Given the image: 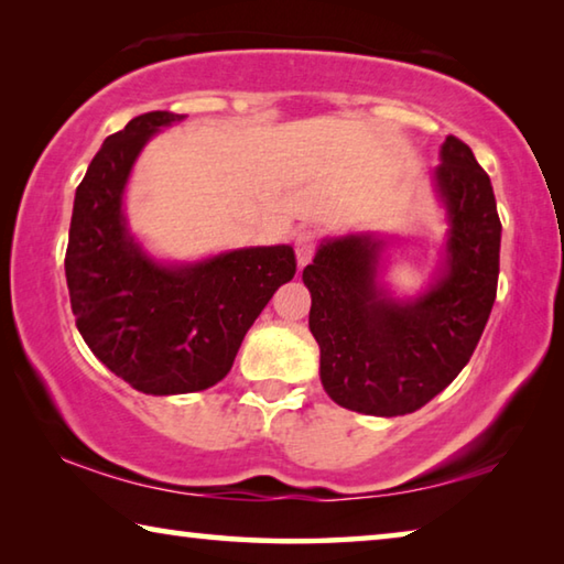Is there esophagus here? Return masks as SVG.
<instances>
[{"label":"esophagus","mask_w":564,"mask_h":564,"mask_svg":"<svg viewBox=\"0 0 564 564\" xmlns=\"http://www.w3.org/2000/svg\"><path fill=\"white\" fill-rule=\"evenodd\" d=\"M318 238H321V234L316 231V228H303V231L295 236V256H299V269H303V265L313 259V253H316V246H318Z\"/></svg>","instance_id":"esophagus-1"}]
</instances>
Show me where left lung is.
<instances>
[{"label":"left lung","mask_w":564,"mask_h":564,"mask_svg":"<svg viewBox=\"0 0 564 564\" xmlns=\"http://www.w3.org/2000/svg\"><path fill=\"white\" fill-rule=\"evenodd\" d=\"M437 188L451 214L447 273L423 299L395 303L376 289L380 243L348 236L303 269L321 383L340 408L405 415L445 390L470 360L490 318L502 224L490 176L457 137L443 141Z\"/></svg>","instance_id":"obj_1"}]
</instances>
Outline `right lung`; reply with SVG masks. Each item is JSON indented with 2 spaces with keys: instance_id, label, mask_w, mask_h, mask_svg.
<instances>
[{
  "instance_id": "obj_1",
  "label": "right lung",
  "mask_w": 564,
  "mask_h": 564,
  "mask_svg": "<svg viewBox=\"0 0 564 564\" xmlns=\"http://www.w3.org/2000/svg\"><path fill=\"white\" fill-rule=\"evenodd\" d=\"M184 119L149 111L104 141L76 186L64 256L76 328L111 373L149 395L196 393L226 378L246 330L295 275L291 246L243 248L166 269L127 234L121 191L159 127Z\"/></svg>"
}]
</instances>
